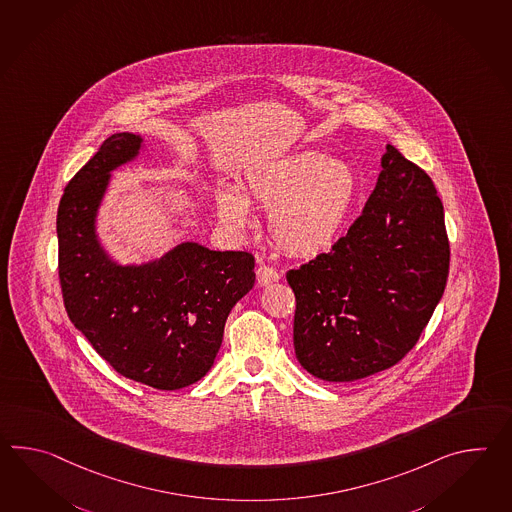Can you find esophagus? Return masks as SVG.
<instances>
[{"label": "esophagus", "instance_id": "esophagus-1", "mask_svg": "<svg viewBox=\"0 0 512 512\" xmlns=\"http://www.w3.org/2000/svg\"><path fill=\"white\" fill-rule=\"evenodd\" d=\"M281 275L279 272L272 268V266H268V264H259V268H257V284L259 286H266V284L273 283V281H277Z\"/></svg>", "mask_w": 512, "mask_h": 512}]
</instances>
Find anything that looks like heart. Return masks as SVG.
Returning a JSON list of instances; mask_svg holds the SVG:
<instances>
[{"mask_svg":"<svg viewBox=\"0 0 512 512\" xmlns=\"http://www.w3.org/2000/svg\"><path fill=\"white\" fill-rule=\"evenodd\" d=\"M360 191L358 174L343 159L305 150L273 161L246 178V196L270 211V233L279 248L301 257L327 250L338 239ZM220 218L231 228L250 222L248 202L237 191L216 196Z\"/></svg>","mask_w":512,"mask_h":512,"instance_id":"b5f03b06","label":"heart"}]
</instances>
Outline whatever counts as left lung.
<instances>
[{
  "label": "left lung",
  "mask_w": 512,
  "mask_h": 512,
  "mask_svg": "<svg viewBox=\"0 0 512 512\" xmlns=\"http://www.w3.org/2000/svg\"><path fill=\"white\" fill-rule=\"evenodd\" d=\"M448 270L450 242L432 178L387 145L362 215L330 251L286 272L299 364L329 382L398 364L432 318Z\"/></svg>",
  "instance_id": "1"
}]
</instances>
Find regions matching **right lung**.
Returning <instances> with one entry per match:
<instances>
[{"instance_id": "1", "label": "right lung", "mask_w": 512, "mask_h": 512, "mask_svg": "<svg viewBox=\"0 0 512 512\" xmlns=\"http://www.w3.org/2000/svg\"><path fill=\"white\" fill-rule=\"evenodd\" d=\"M139 148L141 137L114 134L69 180L58 204V279L71 323L119 375L172 391L211 369L231 308L255 284V259L187 242L139 268L108 261L95 211L110 171Z\"/></svg>"}]
</instances>
